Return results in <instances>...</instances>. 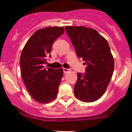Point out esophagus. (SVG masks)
Returning <instances> with one entry per match:
<instances>
[{
  "mask_svg": "<svg viewBox=\"0 0 132 132\" xmlns=\"http://www.w3.org/2000/svg\"><path fill=\"white\" fill-rule=\"evenodd\" d=\"M70 71V70L68 68H63V71H64V73H68V71Z\"/></svg>",
  "mask_w": 132,
  "mask_h": 132,
  "instance_id": "1",
  "label": "esophagus"
}]
</instances>
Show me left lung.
<instances>
[{
  "instance_id": "obj_1",
  "label": "left lung",
  "mask_w": 132,
  "mask_h": 132,
  "mask_svg": "<svg viewBox=\"0 0 132 132\" xmlns=\"http://www.w3.org/2000/svg\"><path fill=\"white\" fill-rule=\"evenodd\" d=\"M65 29L77 56L87 64L84 74H77L75 95L82 102H95L105 93L114 71V57L110 46L94 29L66 26Z\"/></svg>"
}]
</instances>
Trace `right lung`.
<instances>
[{"mask_svg":"<svg viewBox=\"0 0 132 132\" xmlns=\"http://www.w3.org/2000/svg\"><path fill=\"white\" fill-rule=\"evenodd\" d=\"M64 32L62 27H48L36 30L27 41L21 54L22 80L32 98L39 103L51 102L57 94L63 70L46 68L44 65L47 63L53 43Z\"/></svg>","mask_w":132,"mask_h":132,"instance_id":"right-lung-1","label":"right lung"}]
</instances>
